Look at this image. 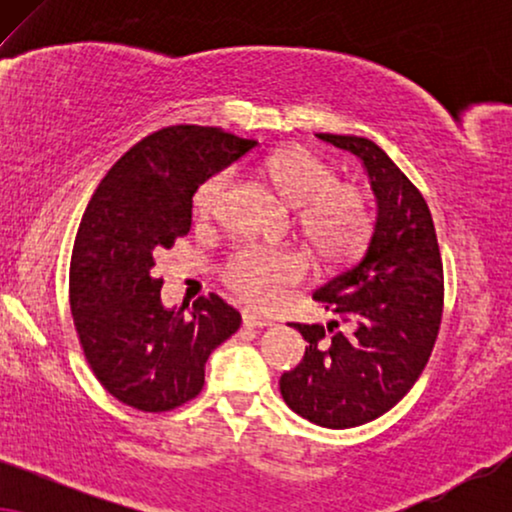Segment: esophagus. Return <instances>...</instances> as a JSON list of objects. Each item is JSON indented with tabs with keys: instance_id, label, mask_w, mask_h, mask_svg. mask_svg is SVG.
Returning <instances> with one entry per match:
<instances>
[{
	"instance_id": "esophagus-1",
	"label": "esophagus",
	"mask_w": 512,
	"mask_h": 512,
	"mask_svg": "<svg viewBox=\"0 0 512 512\" xmlns=\"http://www.w3.org/2000/svg\"><path fill=\"white\" fill-rule=\"evenodd\" d=\"M242 324L249 326V328H263V326H272V319L263 317V314H258L254 310H244L242 312Z\"/></svg>"
}]
</instances>
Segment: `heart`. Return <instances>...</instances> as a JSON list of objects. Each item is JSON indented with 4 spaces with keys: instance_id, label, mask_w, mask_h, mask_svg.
Segmentation results:
<instances>
[{
    "instance_id": "obj_1",
    "label": "heart",
    "mask_w": 512,
    "mask_h": 512,
    "mask_svg": "<svg viewBox=\"0 0 512 512\" xmlns=\"http://www.w3.org/2000/svg\"><path fill=\"white\" fill-rule=\"evenodd\" d=\"M265 177L275 191L298 207V228L312 249L328 263H347L368 247L375 230V212L368 193L352 181H338L335 167L310 149L289 146L265 160ZM230 186V172L219 170L202 181L193 205L200 219L221 207ZM310 270L305 251L296 247L235 249L223 265V282L251 305H275L289 286Z\"/></svg>"
}]
</instances>
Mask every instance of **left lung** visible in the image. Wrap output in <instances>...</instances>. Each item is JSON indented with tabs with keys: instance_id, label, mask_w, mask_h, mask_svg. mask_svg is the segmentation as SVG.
<instances>
[{
	"instance_id": "obj_1",
	"label": "left lung",
	"mask_w": 512,
	"mask_h": 512,
	"mask_svg": "<svg viewBox=\"0 0 512 512\" xmlns=\"http://www.w3.org/2000/svg\"><path fill=\"white\" fill-rule=\"evenodd\" d=\"M319 139L363 160L377 221L366 254L312 296L352 321V333L333 331L338 321L293 324L310 347L279 391L312 424L352 429L394 408L429 363L443 319V258L424 195L380 146L331 132Z\"/></svg>"
}]
</instances>
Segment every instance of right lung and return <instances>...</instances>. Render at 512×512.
I'll return each instance as SVG.
<instances>
[{"label":"right lung","instance_id":"1","mask_svg":"<svg viewBox=\"0 0 512 512\" xmlns=\"http://www.w3.org/2000/svg\"><path fill=\"white\" fill-rule=\"evenodd\" d=\"M256 146L205 125H170L144 137L100 181L69 263V307L97 382L142 412H170L205 387L209 354L242 324L209 293L191 317L165 310L156 254L188 235L193 195Z\"/></svg>","mask_w":512,"mask_h":512}]
</instances>
